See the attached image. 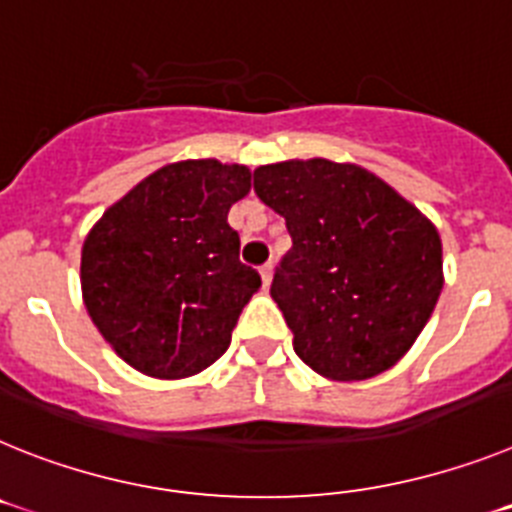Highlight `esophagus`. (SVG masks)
I'll return each mask as SVG.
<instances>
[{
  "label": "esophagus",
  "instance_id": "esophagus-1",
  "mask_svg": "<svg viewBox=\"0 0 512 512\" xmlns=\"http://www.w3.org/2000/svg\"><path fill=\"white\" fill-rule=\"evenodd\" d=\"M261 272V282H264V287H269L272 285V277H274V266L272 264H264L259 269Z\"/></svg>",
  "mask_w": 512,
  "mask_h": 512
}]
</instances>
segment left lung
Segmentation results:
<instances>
[{
    "label": "left lung",
    "mask_w": 512,
    "mask_h": 512,
    "mask_svg": "<svg viewBox=\"0 0 512 512\" xmlns=\"http://www.w3.org/2000/svg\"><path fill=\"white\" fill-rule=\"evenodd\" d=\"M253 191L292 238L272 298L300 360L334 381L393 368L443 290L435 225L370 170L323 157L261 165Z\"/></svg>",
    "instance_id": "1"
}]
</instances>
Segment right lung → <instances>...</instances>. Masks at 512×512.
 Wrapping results in <instances>:
<instances>
[{
	"label": "right lung",
	"mask_w": 512,
	"mask_h": 512,
	"mask_svg": "<svg viewBox=\"0 0 512 512\" xmlns=\"http://www.w3.org/2000/svg\"><path fill=\"white\" fill-rule=\"evenodd\" d=\"M248 189L246 165L183 160L137 183L90 230L80 266L87 313L131 368L170 381L225 355L261 287L227 222Z\"/></svg>",
	"instance_id": "obj_1"
}]
</instances>
